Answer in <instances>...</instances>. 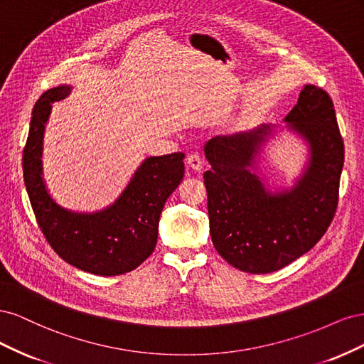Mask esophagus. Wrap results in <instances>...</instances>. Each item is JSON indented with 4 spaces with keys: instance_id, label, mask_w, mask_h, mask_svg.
I'll return each instance as SVG.
<instances>
[{
    "instance_id": "1",
    "label": "esophagus",
    "mask_w": 364,
    "mask_h": 364,
    "mask_svg": "<svg viewBox=\"0 0 364 364\" xmlns=\"http://www.w3.org/2000/svg\"><path fill=\"white\" fill-rule=\"evenodd\" d=\"M186 164H188L193 170L200 171L203 167V159L199 153H191V155H188V158H186Z\"/></svg>"
}]
</instances>
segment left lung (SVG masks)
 <instances>
[{
  "label": "left lung",
  "mask_w": 364,
  "mask_h": 364,
  "mask_svg": "<svg viewBox=\"0 0 364 364\" xmlns=\"http://www.w3.org/2000/svg\"><path fill=\"white\" fill-rule=\"evenodd\" d=\"M284 121L308 147L305 170L290 190L270 191L255 173L273 126L214 136L205 144L213 245L241 272L289 266L323 237L337 209L345 146L333 100L321 87L305 85Z\"/></svg>",
  "instance_id": "8db88e82"
}]
</instances>
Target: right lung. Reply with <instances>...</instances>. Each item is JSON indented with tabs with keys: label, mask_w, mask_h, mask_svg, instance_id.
<instances>
[{
	"label": "right lung",
	"mask_w": 364,
	"mask_h": 364,
	"mask_svg": "<svg viewBox=\"0 0 364 364\" xmlns=\"http://www.w3.org/2000/svg\"><path fill=\"white\" fill-rule=\"evenodd\" d=\"M70 91L67 85L51 87L33 107L23 151L26 188L39 228L62 259L87 273L115 277L136 269L155 250L159 215L183 178L185 155L142 161L126 190L102 211L74 213L58 205L42 178V141L51 103Z\"/></svg>",
	"instance_id": "obj_1"
}]
</instances>
